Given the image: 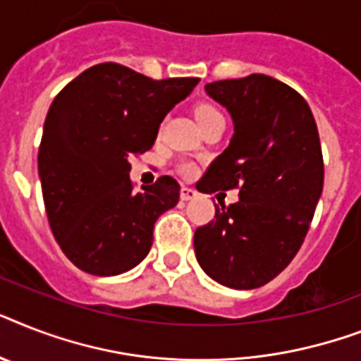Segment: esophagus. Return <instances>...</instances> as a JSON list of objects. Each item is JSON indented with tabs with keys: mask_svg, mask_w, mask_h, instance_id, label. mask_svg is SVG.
I'll return each mask as SVG.
<instances>
[{
	"mask_svg": "<svg viewBox=\"0 0 361 361\" xmlns=\"http://www.w3.org/2000/svg\"><path fill=\"white\" fill-rule=\"evenodd\" d=\"M196 196H198V192H196L195 189H189V187H181L180 190V198L183 202H189V200H195Z\"/></svg>",
	"mask_w": 361,
	"mask_h": 361,
	"instance_id": "obj_1",
	"label": "esophagus"
}]
</instances>
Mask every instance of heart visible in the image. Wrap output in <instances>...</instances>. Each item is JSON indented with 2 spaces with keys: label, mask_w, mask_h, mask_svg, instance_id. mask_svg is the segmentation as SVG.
Returning <instances> with one entry per match:
<instances>
[{
  "label": "heart",
  "mask_w": 361,
  "mask_h": 361,
  "mask_svg": "<svg viewBox=\"0 0 361 361\" xmlns=\"http://www.w3.org/2000/svg\"><path fill=\"white\" fill-rule=\"evenodd\" d=\"M215 114H221V113H219V109H215V107L209 104H200L195 109V116H196V120H198V124H200V122H204V120L211 118V116H215ZM181 172H183L185 176H190L192 172H195V166L183 165L181 166Z\"/></svg>",
  "instance_id": "1"
}]
</instances>
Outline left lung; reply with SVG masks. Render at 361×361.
Returning a JSON list of instances; mask_svg holds the SVG:
<instances>
[{"mask_svg":"<svg viewBox=\"0 0 361 361\" xmlns=\"http://www.w3.org/2000/svg\"><path fill=\"white\" fill-rule=\"evenodd\" d=\"M233 120L230 145L204 174L200 192L239 189L195 231L207 276L231 289L269 283L297 256L323 192L324 166L312 109L297 90L252 74L206 85Z\"/></svg>","mask_w":361,"mask_h":361,"instance_id":"obj_1","label":"left lung"}]
</instances>
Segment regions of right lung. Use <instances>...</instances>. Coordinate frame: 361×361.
<instances>
[{
  "label": "right lung",
  "mask_w": 361,
  "mask_h": 361,
  "mask_svg": "<svg viewBox=\"0 0 361 361\" xmlns=\"http://www.w3.org/2000/svg\"><path fill=\"white\" fill-rule=\"evenodd\" d=\"M198 81H155L102 63L55 96L38 148V176L49 226L78 269L116 276L148 256L155 221L178 204L180 183L161 176L135 190L130 157L150 150L163 118Z\"/></svg>",
  "instance_id": "obj_1"
}]
</instances>
